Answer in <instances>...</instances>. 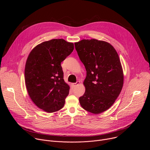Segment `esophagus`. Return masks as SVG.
Wrapping results in <instances>:
<instances>
[{"label":"esophagus","instance_id":"1","mask_svg":"<svg viewBox=\"0 0 150 150\" xmlns=\"http://www.w3.org/2000/svg\"><path fill=\"white\" fill-rule=\"evenodd\" d=\"M80 83V82L79 81H77L76 82H75V83H73V86L74 87H76V86H77L78 85H79Z\"/></svg>","mask_w":150,"mask_h":150}]
</instances>
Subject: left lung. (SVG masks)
<instances>
[{
	"label": "left lung",
	"instance_id": "left-lung-1",
	"mask_svg": "<svg viewBox=\"0 0 150 150\" xmlns=\"http://www.w3.org/2000/svg\"><path fill=\"white\" fill-rule=\"evenodd\" d=\"M78 56L87 71L85 91L79 97L82 108L101 113L114 104L123 84V73L118 54L108 42L96 39L75 42Z\"/></svg>",
	"mask_w": 150,
	"mask_h": 150
}]
</instances>
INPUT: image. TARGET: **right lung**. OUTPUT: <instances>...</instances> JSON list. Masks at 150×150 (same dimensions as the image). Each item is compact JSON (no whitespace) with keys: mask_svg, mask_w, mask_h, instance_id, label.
Segmentation results:
<instances>
[{"mask_svg":"<svg viewBox=\"0 0 150 150\" xmlns=\"http://www.w3.org/2000/svg\"><path fill=\"white\" fill-rule=\"evenodd\" d=\"M72 42L52 39L35 46L25 68L26 88L33 103L48 113L64 106L70 87L63 79L60 63L74 50Z\"/></svg>","mask_w":150,"mask_h":150,"instance_id":"right-lung-1","label":"right lung"}]
</instances>
